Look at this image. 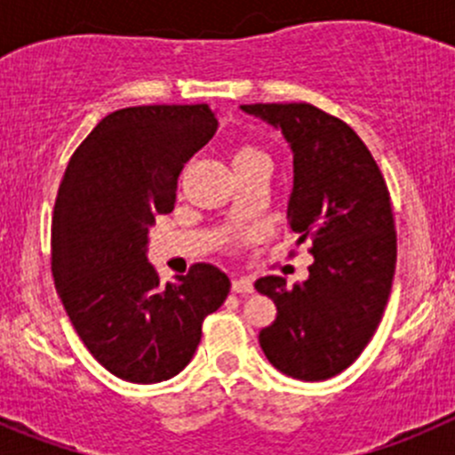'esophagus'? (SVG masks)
<instances>
[{
	"instance_id": "1",
	"label": "esophagus",
	"mask_w": 455,
	"mask_h": 455,
	"mask_svg": "<svg viewBox=\"0 0 455 455\" xmlns=\"http://www.w3.org/2000/svg\"><path fill=\"white\" fill-rule=\"evenodd\" d=\"M231 291L240 292V295H251L253 292V282L246 277H237L231 282Z\"/></svg>"
}]
</instances>
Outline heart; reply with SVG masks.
<instances>
[{"label":"heart","instance_id":"b5f03b06","mask_svg":"<svg viewBox=\"0 0 455 455\" xmlns=\"http://www.w3.org/2000/svg\"><path fill=\"white\" fill-rule=\"evenodd\" d=\"M255 163H268V158H266V154L259 149V147L251 145V142H240V145L233 147L231 151L233 169L246 167V164H255Z\"/></svg>","mask_w":455,"mask_h":455}]
</instances>
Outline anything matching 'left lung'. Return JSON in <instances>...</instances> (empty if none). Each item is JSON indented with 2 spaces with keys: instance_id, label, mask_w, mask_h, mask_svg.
I'll return each instance as SVG.
<instances>
[{
  "instance_id": "obj_1",
  "label": "left lung",
  "mask_w": 455,
  "mask_h": 455,
  "mask_svg": "<svg viewBox=\"0 0 455 455\" xmlns=\"http://www.w3.org/2000/svg\"><path fill=\"white\" fill-rule=\"evenodd\" d=\"M282 130L292 151L288 227L310 242L315 261L304 283L261 277L277 316L259 332L266 359L282 374L325 380L350 368L387 306L396 268L389 191L365 142L347 123L310 103L242 105Z\"/></svg>"
}]
</instances>
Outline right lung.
Segmentation results:
<instances>
[{"instance_id": "1", "label": "right lung", "mask_w": 455, "mask_h": 455, "mask_svg": "<svg viewBox=\"0 0 455 455\" xmlns=\"http://www.w3.org/2000/svg\"><path fill=\"white\" fill-rule=\"evenodd\" d=\"M218 130L206 103L108 114L76 147L52 215V277L90 355L130 383L185 370L202 321L228 295L227 275L194 264L160 283L147 261L156 215L172 213L178 176Z\"/></svg>"}]
</instances>
